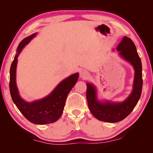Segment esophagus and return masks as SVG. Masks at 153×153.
I'll use <instances>...</instances> for the list:
<instances>
[{"label":"esophagus","mask_w":153,"mask_h":153,"mask_svg":"<svg viewBox=\"0 0 153 153\" xmlns=\"http://www.w3.org/2000/svg\"><path fill=\"white\" fill-rule=\"evenodd\" d=\"M89 76V73L87 70H82L80 72V76L82 79H87Z\"/></svg>","instance_id":"34e87169"}]
</instances>
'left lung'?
I'll return each instance as SVG.
<instances>
[{
	"label": "left lung",
	"mask_w": 153,
	"mask_h": 153,
	"mask_svg": "<svg viewBox=\"0 0 153 153\" xmlns=\"http://www.w3.org/2000/svg\"><path fill=\"white\" fill-rule=\"evenodd\" d=\"M117 50L120 55L132 65L135 70L134 89L129 97L122 103H100L96 99L95 88L87 83L86 98L92 114L98 120L108 123H117L125 119L137 105L141 97L143 86L142 65L134 43L127 37H123Z\"/></svg>",
	"instance_id": "1"
}]
</instances>
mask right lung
<instances>
[{
    "instance_id": "add662e5",
    "label": "right lung",
    "mask_w": 153,
    "mask_h": 153,
    "mask_svg": "<svg viewBox=\"0 0 153 153\" xmlns=\"http://www.w3.org/2000/svg\"><path fill=\"white\" fill-rule=\"evenodd\" d=\"M35 34L31 35L21 42L17 47V52L12 62L10 71V91L12 99L16 107L24 116L30 123L37 125L49 124L56 122L62 114L66 98L69 93L76 84L79 74H72L65 79L55 90L44 99L32 103L25 102L19 97L16 85V68L19 54Z\"/></svg>"
}]
</instances>
